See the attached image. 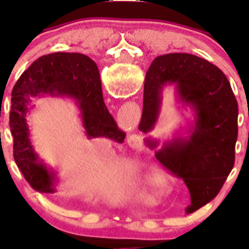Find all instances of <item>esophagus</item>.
<instances>
[{
  "label": "esophagus",
  "mask_w": 249,
  "mask_h": 249,
  "mask_svg": "<svg viewBox=\"0 0 249 249\" xmlns=\"http://www.w3.org/2000/svg\"><path fill=\"white\" fill-rule=\"evenodd\" d=\"M138 142H140V137H138L137 135H131L128 137V143L129 146L132 147H137Z\"/></svg>",
  "instance_id": "obj_1"
}]
</instances>
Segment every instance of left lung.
<instances>
[{"label": "left lung", "instance_id": "left-lung-1", "mask_svg": "<svg viewBox=\"0 0 249 249\" xmlns=\"http://www.w3.org/2000/svg\"><path fill=\"white\" fill-rule=\"evenodd\" d=\"M175 89L177 102L191 109L192 121L173 132L171 140L144 138L156 158L182 178L191 193L193 212L210 202L234 164L238 136V103L230 81L217 66L190 53L156 57L146 73L143 112L138 129L149 133L162 109L163 91Z\"/></svg>", "mask_w": 249, "mask_h": 249}]
</instances>
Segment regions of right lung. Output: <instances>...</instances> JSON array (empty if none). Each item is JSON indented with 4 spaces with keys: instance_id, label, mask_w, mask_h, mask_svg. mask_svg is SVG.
I'll return each mask as SVG.
<instances>
[{
    "instance_id": "right-lung-1",
    "label": "right lung",
    "mask_w": 249,
    "mask_h": 249,
    "mask_svg": "<svg viewBox=\"0 0 249 249\" xmlns=\"http://www.w3.org/2000/svg\"><path fill=\"white\" fill-rule=\"evenodd\" d=\"M71 97L76 101L86 137H106L122 143L126 133L118 128L103 101L97 65L82 53L56 52L39 57L19 77L12 89L10 128L13 158L26 181L41 193H54L58 177L43 162L31 140L27 117L32 97Z\"/></svg>"
}]
</instances>
